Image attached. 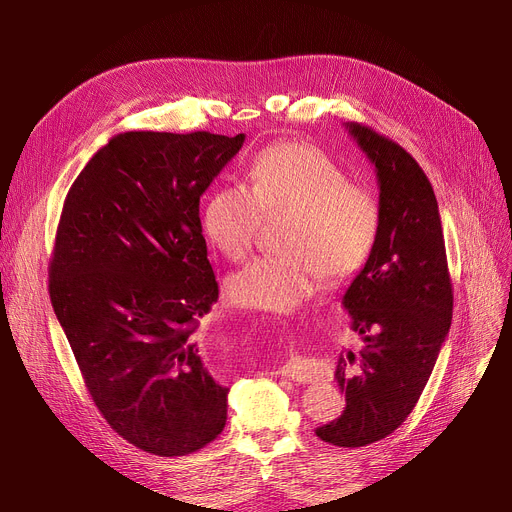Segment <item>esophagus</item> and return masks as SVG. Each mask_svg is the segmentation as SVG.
Returning a JSON list of instances; mask_svg holds the SVG:
<instances>
[{"mask_svg": "<svg viewBox=\"0 0 512 512\" xmlns=\"http://www.w3.org/2000/svg\"><path fill=\"white\" fill-rule=\"evenodd\" d=\"M280 373L284 378H290L294 382H303V384H313L324 378V371H321L319 363H315L313 359H305V357H292L282 369Z\"/></svg>", "mask_w": 512, "mask_h": 512, "instance_id": "34e87169", "label": "esophagus"}]
</instances>
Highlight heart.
Wrapping results in <instances>:
<instances>
[{
    "instance_id": "1",
    "label": "heart",
    "mask_w": 512,
    "mask_h": 512,
    "mask_svg": "<svg viewBox=\"0 0 512 512\" xmlns=\"http://www.w3.org/2000/svg\"><path fill=\"white\" fill-rule=\"evenodd\" d=\"M284 220L282 251L261 255L226 280L228 301L240 309L288 313L319 286L353 278L378 245L382 209L369 188L348 182L346 172L315 147L282 143L259 153L249 186L228 182L203 207L211 245L242 261L263 218Z\"/></svg>"
}]
</instances>
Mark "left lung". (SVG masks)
I'll return each mask as SVG.
<instances>
[{
	"label": "left lung",
	"mask_w": 512,
	"mask_h": 512,
	"mask_svg": "<svg viewBox=\"0 0 512 512\" xmlns=\"http://www.w3.org/2000/svg\"><path fill=\"white\" fill-rule=\"evenodd\" d=\"M378 172V245L342 305L363 336L359 355H340L342 415L315 429L342 448L378 442L398 429L434 371L452 321V282L434 188L415 157L384 134L346 124Z\"/></svg>",
	"instance_id": "8db88e82"
}]
</instances>
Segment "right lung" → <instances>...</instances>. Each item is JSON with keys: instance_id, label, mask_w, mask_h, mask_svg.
<instances>
[{"instance_id": "add662e5", "label": "right lung", "mask_w": 512, "mask_h": 512, "mask_svg": "<svg viewBox=\"0 0 512 512\" xmlns=\"http://www.w3.org/2000/svg\"><path fill=\"white\" fill-rule=\"evenodd\" d=\"M245 134L122 132L64 201L49 297L103 419L132 446L184 456L222 434L228 388L195 340L218 301L199 199Z\"/></svg>"}]
</instances>
